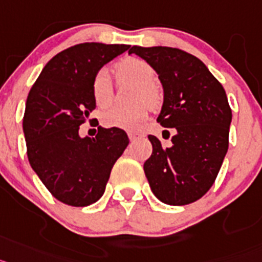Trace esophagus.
I'll return each mask as SVG.
<instances>
[{"label":"esophagus","mask_w":262,"mask_h":262,"mask_svg":"<svg viewBox=\"0 0 262 262\" xmlns=\"http://www.w3.org/2000/svg\"><path fill=\"white\" fill-rule=\"evenodd\" d=\"M128 136H129V140H130V141H136L138 137H140L141 134L140 133H136V132H129Z\"/></svg>","instance_id":"34e87169"}]
</instances>
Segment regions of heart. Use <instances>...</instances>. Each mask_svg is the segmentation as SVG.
Segmentation results:
<instances>
[{
	"label": "heart",
	"instance_id": "heart-1",
	"mask_svg": "<svg viewBox=\"0 0 262 262\" xmlns=\"http://www.w3.org/2000/svg\"><path fill=\"white\" fill-rule=\"evenodd\" d=\"M116 74L124 83L136 85L133 100L140 101L130 106H113L101 116V121L106 128H118L125 130L137 129L149 115V105L141 99H145L150 105H156L159 100L157 88L154 87L156 72L153 67L142 59L126 58L116 66ZM92 96L99 108L104 109L112 104L113 85L109 74L100 70L92 80Z\"/></svg>",
	"mask_w": 262,
	"mask_h": 262
}]
</instances>
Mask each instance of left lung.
Wrapping results in <instances>:
<instances>
[{
  "instance_id": "left-lung-1",
  "label": "left lung",
  "mask_w": 262,
  "mask_h": 262,
  "mask_svg": "<svg viewBox=\"0 0 262 262\" xmlns=\"http://www.w3.org/2000/svg\"><path fill=\"white\" fill-rule=\"evenodd\" d=\"M129 54L158 74L163 105L157 121L175 132L169 147L149 136L153 153L144 170L150 188L170 206L192 203L213 185L228 150L232 111L226 91L200 59L179 49L133 46Z\"/></svg>"
}]
</instances>
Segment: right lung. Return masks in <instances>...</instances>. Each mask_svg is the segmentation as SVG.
<instances>
[{
  "label": "right lung",
  "mask_w": 262,
  "mask_h": 262,
  "mask_svg": "<svg viewBox=\"0 0 262 262\" xmlns=\"http://www.w3.org/2000/svg\"><path fill=\"white\" fill-rule=\"evenodd\" d=\"M129 47L90 42L63 50L29 92L24 116L27 158L52 196L68 206H90L103 196L113 165L129 144L118 128L99 126L95 138L79 136V126L96 108L93 77Z\"/></svg>",
  "instance_id": "obj_1"
}]
</instances>
